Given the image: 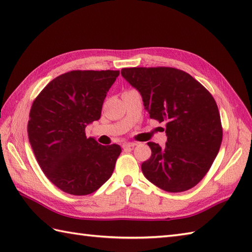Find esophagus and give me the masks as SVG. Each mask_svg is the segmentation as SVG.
<instances>
[{
    "label": "esophagus",
    "mask_w": 252,
    "mask_h": 252,
    "mask_svg": "<svg viewBox=\"0 0 252 252\" xmlns=\"http://www.w3.org/2000/svg\"><path fill=\"white\" fill-rule=\"evenodd\" d=\"M134 146H135V143H123L122 144L123 149H130Z\"/></svg>",
    "instance_id": "1"
}]
</instances>
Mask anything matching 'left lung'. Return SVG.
Masks as SVG:
<instances>
[{
	"label": "left lung",
	"instance_id": "obj_1",
	"mask_svg": "<svg viewBox=\"0 0 252 252\" xmlns=\"http://www.w3.org/2000/svg\"><path fill=\"white\" fill-rule=\"evenodd\" d=\"M122 77L141 93L151 119L165 123L164 147L148 142L145 178L165 191L196 186L220 149L223 129L211 93L190 74L172 67L123 68Z\"/></svg>",
	"mask_w": 252,
	"mask_h": 252
}]
</instances>
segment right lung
<instances>
[{
    "label": "right lung",
    "instance_id": "right-lung-1",
    "mask_svg": "<svg viewBox=\"0 0 252 252\" xmlns=\"http://www.w3.org/2000/svg\"><path fill=\"white\" fill-rule=\"evenodd\" d=\"M119 70H72L46 85L32 103L28 136L45 176L63 191L83 196L97 190L114 172L121 153L100 145L85 127L98 120L106 94Z\"/></svg>",
    "mask_w": 252,
    "mask_h": 252
}]
</instances>
